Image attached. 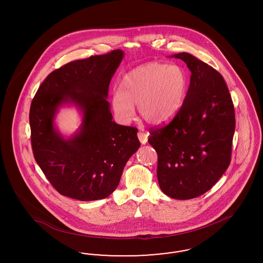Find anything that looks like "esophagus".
Returning <instances> with one entry per match:
<instances>
[{"label":"esophagus","instance_id":"obj_1","mask_svg":"<svg viewBox=\"0 0 263 263\" xmlns=\"http://www.w3.org/2000/svg\"><path fill=\"white\" fill-rule=\"evenodd\" d=\"M148 137H149V133H148V132H143V131H139V132H138V138H139L140 142H141L143 145L147 143Z\"/></svg>","mask_w":263,"mask_h":263}]
</instances>
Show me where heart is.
<instances>
[{
    "instance_id": "b5f03b06",
    "label": "heart",
    "mask_w": 263,
    "mask_h": 263,
    "mask_svg": "<svg viewBox=\"0 0 263 263\" xmlns=\"http://www.w3.org/2000/svg\"><path fill=\"white\" fill-rule=\"evenodd\" d=\"M187 86V76L179 65H142L123 76L119 91L113 93L114 112L121 121L129 122L138 104L139 114L147 122L163 124L181 108Z\"/></svg>"
}]
</instances>
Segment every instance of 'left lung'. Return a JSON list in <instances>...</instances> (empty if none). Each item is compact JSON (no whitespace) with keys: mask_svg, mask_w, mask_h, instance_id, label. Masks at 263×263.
<instances>
[{"mask_svg":"<svg viewBox=\"0 0 263 263\" xmlns=\"http://www.w3.org/2000/svg\"><path fill=\"white\" fill-rule=\"evenodd\" d=\"M191 72L183 104L166 125L151 128L157 175L167 196L187 200L215 185L231 163L235 108L222 75L193 55H173Z\"/></svg>","mask_w":263,"mask_h":263,"instance_id":"left-lung-1","label":"left lung"}]
</instances>
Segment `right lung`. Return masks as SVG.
<instances>
[{
  "label": "right lung",
  "instance_id": "right-lung-1",
  "mask_svg": "<svg viewBox=\"0 0 263 263\" xmlns=\"http://www.w3.org/2000/svg\"><path fill=\"white\" fill-rule=\"evenodd\" d=\"M120 49L68 63L53 71L33 98L29 124L39 167L64 196L103 199L119 184L124 166L139 149L138 129L112 121L108 87L123 59ZM74 103L83 112L80 131L64 139L53 127L59 106Z\"/></svg>",
  "mask_w": 263,
  "mask_h": 263
}]
</instances>
